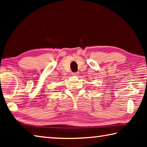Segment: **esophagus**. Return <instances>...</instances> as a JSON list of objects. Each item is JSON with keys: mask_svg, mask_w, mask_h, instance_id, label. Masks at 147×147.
<instances>
[{"mask_svg": "<svg viewBox=\"0 0 147 147\" xmlns=\"http://www.w3.org/2000/svg\"><path fill=\"white\" fill-rule=\"evenodd\" d=\"M73 75L74 76H78L79 73H78V72H74V73H73Z\"/></svg>", "mask_w": 147, "mask_h": 147, "instance_id": "1", "label": "esophagus"}]
</instances>
